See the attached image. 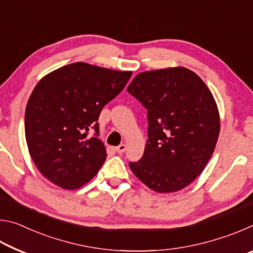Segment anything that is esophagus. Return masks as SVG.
I'll return each instance as SVG.
<instances>
[{
  "label": "esophagus",
  "instance_id": "34e87169",
  "mask_svg": "<svg viewBox=\"0 0 253 253\" xmlns=\"http://www.w3.org/2000/svg\"><path fill=\"white\" fill-rule=\"evenodd\" d=\"M125 151H126V145L125 144H121L119 146L116 147V152L118 154H123Z\"/></svg>",
  "mask_w": 253,
  "mask_h": 253
}]
</instances>
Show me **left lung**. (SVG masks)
Instances as JSON below:
<instances>
[{"label": "left lung", "instance_id": "1", "mask_svg": "<svg viewBox=\"0 0 253 253\" xmlns=\"http://www.w3.org/2000/svg\"><path fill=\"white\" fill-rule=\"evenodd\" d=\"M127 91L147 109L144 155L129 168L158 193L182 190L203 172L215 148L220 115L212 92L183 67L137 75Z\"/></svg>", "mask_w": 253, "mask_h": 253}]
</instances>
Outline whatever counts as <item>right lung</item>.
<instances>
[{
  "label": "right lung",
  "instance_id": "right-lung-1",
  "mask_svg": "<svg viewBox=\"0 0 253 253\" xmlns=\"http://www.w3.org/2000/svg\"><path fill=\"white\" fill-rule=\"evenodd\" d=\"M130 76L131 71L76 62L38 83L25 108L24 127L30 155L44 177L76 190L98 173L107 153L97 121ZM90 129H95L92 137Z\"/></svg>",
  "mask_w": 253,
  "mask_h": 253
}]
</instances>
